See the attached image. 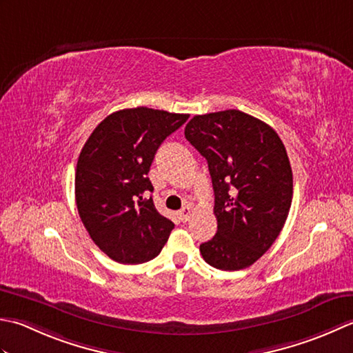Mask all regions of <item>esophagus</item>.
Here are the masks:
<instances>
[{
	"label": "esophagus",
	"mask_w": 353,
	"mask_h": 353,
	"mask_svg": "<svg viewBox=\"0 0 353 353\" xmlns=\"http://www.w3.org/2000/svg\"><path fill=\"white\" fill-rule=\"evenodd\" d=\"M192 207H184V208H181V212H179V219H181L183 222H187L189 221L190 218H192Z\"/></svg>",
	"instance_id": "esophagus-1"
}]
</instances>
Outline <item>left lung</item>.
I'll return each mask as SVG.
<instances>
[{
    "mask_svg": "<svg viewBox=\"0 0 353 353\" xmlns=\"http://www.w3.org/2000/svg\"><path fill=\"white\" fill-rule=\"evenodd\" d=\"M185 139L212 176L218 232L199 245L213 268L253 265L282 232L292 201V170L277 132L237 110L195 116Z\"/></svg>",
    "mask_w": 353,
    "mask_h": 353,
    "instance_id": "1",
    "label": "left lung"
}]
</instances>
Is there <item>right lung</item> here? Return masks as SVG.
I'll return each mask as SVG.
<instances>
[{
    "label": "right lung",
    "instance_id": "right-lung-1",
    "mask_svg": "<svg viewBox=\"0 0 353 353\" xmlns=\"http://www.w3.org/2000/svg\"><path fill=\"white\" fill-rule=\"evenodd\" d=\"M189 114L139 106L100 121L77 160L76 204L86 232L112 261L145 263L157 257L174 222L157 212L148 178L157 149Z\"/></svg>",
    "mask_w": 353,
    "mask_h": 353
}]
</instances>
